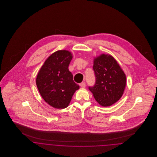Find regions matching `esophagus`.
<instances>
[{
    "mask_svg": "<svg viewBox=\"0 0 157 157\" xmlns=\"http://www.w3.org/2000/svg\"><path fill=\"white\" fill-rule=\"evenodd\" d=\"M80 87L82 88H85V86H86V83H85V82H82V83H81L80 84Z\"/></svg>",
    "mask_w": 157,
    "mask_h": 157,
    "instance_id": "34e87169",
    "label": "esophagus"
}]
</instances>
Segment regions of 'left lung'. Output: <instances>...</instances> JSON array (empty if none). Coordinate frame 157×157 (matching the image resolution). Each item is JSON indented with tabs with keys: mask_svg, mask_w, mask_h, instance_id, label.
<instances>
[{
	"mask_svg": "<svg viewBox=\"0 0 157 157\" xmlns=\"http://www.w3.org/2000/svg\"><path fill=\"white\" fill-rule=\"evenodd\" d=\"M93 70L95 82L89 90L103 106H109L122 96L126 86V75L110 55L102 54L94 60Z\"/></svg>",
	"mask_w": 157,
	"mask_h": 157,
	"instance_id": "8db88e82",
	"label": "left lung"
}]
</instances>
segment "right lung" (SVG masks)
<instances>
[{
	"instance_id": "add662e5",
	"label": "right lung",
	"mask_w": 157,
	"mask_h": 157,
	"mask_svg": "<svg viewBox=\"0 0 157 157\" xmlns=\"http://www.w3.org/2000/svg\"><path fill=\"white\" fill-rule=\"evenodd\" d=\"M72 58L68 51H56L46 60L37 74L36 85L40 95L55 108H67L73 94L80 88L68 69Z\"/></svg>"
}]
</instances>
